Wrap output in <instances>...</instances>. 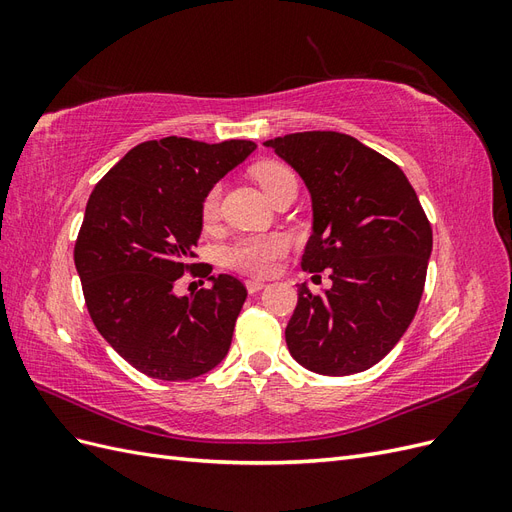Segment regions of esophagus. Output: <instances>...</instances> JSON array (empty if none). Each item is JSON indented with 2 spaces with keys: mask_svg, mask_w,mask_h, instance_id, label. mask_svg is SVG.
<instances>
[{
  "mask_svg": "<svg viewBox=\"0 0 512 512\" xmlns=\"http://www.w3.org/2000/svg\"><path fill=\"white\" fill-rule=\"evenodd\" d=\"M245 288L250 290V292H258V290L265 288V282H262V280H247V282H245Z\"/></svg>",
  "mask_w": 512,
  "mask_h": 512,
  "instance_id": "1",
  "label": "esophagus"
}]
</instances>
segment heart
Segmentation results:
<instances>
[{
	"label": "heart",
	"instance_id": "obj_1",
	"mask_svg": "<svg viewBox=\"0 0 512 512\" xmlns=\"http://www.w3.org/2000/svg\"><path fill=\"white\" fill-rule=\"evenodd\" d=\"M254 175L260 183V188L271 196L275 190H280L282 185L297 181L294 173L280 162H262L256 166ZM220 213V185H213V188L205 194L203 205H200V218L205 224H213L218 220ZM288 237L282 232H267V235H245L239 237L235 243L226 247L224 262L228 267L250 273V275H267L271 273L280 258L288 250Z\"/></svg>",
	"mask_w": 512,
	"mask_h": 512
}]
</instances>
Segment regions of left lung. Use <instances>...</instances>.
Listing matches in <instances>:
<instances>
[{"label":"left lung","mask_w":512,"mask_h":512,"mask_svg":"<svg viewBox=\"0 0 512 512\" xmlns=\"http://www.w3.org/2000/svg\"><path fill=\"white\" fill-rule=\"evenodd\" d=\"M312 196V237L301 267L329 269L331 288L299 286L286 327L292 359L322 376L382 361L421 303L431 226L397 164L339 132H297L265 143Z\"/></svg>","instance_id":"left-lung-1"}]
</instances>
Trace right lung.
Instances as JSON below:
<instances>
[{
  "instance_id": "obj_1",
  "label": "right lung",
  "mask_w": 512,
  "mask_h": 512,
  "mask_svg": "<svg viewBox=\"0 0 512 512\" xmlns=\"http://www.w3.org/2000/svg\"><path fill=\"white\" fill-rule=\"evenodd\" d=\"M254 149L252 141H147L108 170L87 200L74 265L89 316L149 378L192 380L228 354L245 286L211 269V288L190 297H177L175 282L203 230L205 194Z\"/></svg>"
}]
</instances>
